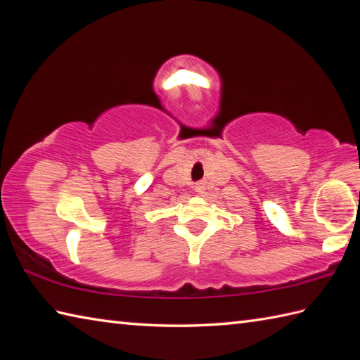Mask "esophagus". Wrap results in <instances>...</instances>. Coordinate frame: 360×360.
<instances>
[{
    "label": "esophagus",
    "mask_w": 360,
    "mask_h": 360,
    "mask_svg": "<svg viewBox=\"0 0 360 360\" xmlns=\"http://www.w3.org/2000/svg\"><path fill=\"white\" fill-rule=\"evenodd\" d=\"M202 188H204V184H202V182H198V184L195 186V190H198V192H201Z\"/></svg>",
    "instance_id": "esophagus-1"
}]
</instances>
